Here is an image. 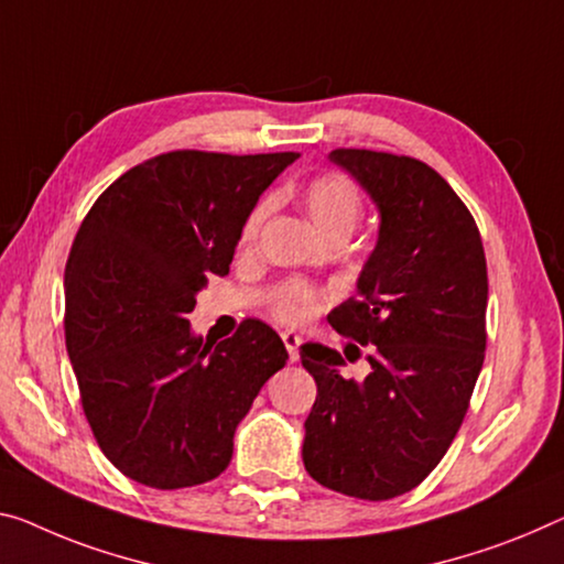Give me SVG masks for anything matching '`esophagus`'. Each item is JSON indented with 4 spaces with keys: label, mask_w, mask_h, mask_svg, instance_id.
I'll list each match as a JSON object with an SVG mask.
<instances>
[{
    "label": "esophagus",
    "mask_w": 564,
    "mask_h": 564,
    "mask_svg": "<svg viewBox=\"0 0 564 564\" xmlns=\"http://www.w3.org/2000/svg\"><path fill=\"white\" fill-rule=\"evenodd\" d=\"M282 343H284V348H288V352H290V360L294 362L300 358V345H302V337L297 335V333H290V330H284L282 333Z\"/></svg>",
    "instance_id": "1"
}]
</instances>
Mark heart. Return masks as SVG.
Instances as JSON below:
<instances>
[{
    "instance_id": "b5f03b06",
    "label": "heart",
    "mask_w": 564,
    "mask_h": 564,
    "mask_svg": "<svg viewBox=\"0 0 564 564\" xmlns=\"http://www.w3.org/2000/svg\"><path fill=\"white\" fill-rule=\"evenodd\" d=\"M302 204L310 214L312 224L323 237L333 241H345L358 227L362 214V194L345 173L323 171L312 176L302 188ZM272 212V198L264 196L249 209L245 224L239 229V245L252 247L262 231L267 216ZM327 292L315 284L288 280L280 282L267 297V310L274 319L284 325H305L319 310L325 307Z\"/></svg>"
}]
</instances>
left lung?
I'll list each match as a JSON object with an SVG mask.
<instances>
[{"instance_id": "1", "label": "left lung", "mask_w": 564, "mask_h": 564, "mask_svg": "<svg viewBox=\"0 0 564 564\" xmlns=\"http://www.w3.org/2000/svg\"><path fill=\"white\" fill-rule=\"evenodd\" d=\"M330 159L380 212L360 294L327 315L370 348V372L355 383L340 352L302 345L317 383L302 462L327 489L383 501L436 469L469 411L487 350V257L471 212L429 163L368 149H335Z\"/></svg>"}]
</instances>
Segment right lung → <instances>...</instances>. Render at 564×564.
Listing matches in <instances>:
<instances>
[{
  "mask_svg": "<svg viewBox=\"0 0 564 564\" xmlns=\"http://www.w3.org/2000/svg\"><path fill=\"white\" fill-rule=\"evenodd\" d=\"M300 153L171 151L98 196L65 267V343L100 452L153 489L212 481L234 431L288 362L270 325L245 319L214 348L188 330L196 292L229 274L257 198Z\"/></svg>",
  "mask_w": 564,
  "mask_h": 564,
  "instance_id": "right-lung-1",
  "label": "right lung"
}]
</instances>
